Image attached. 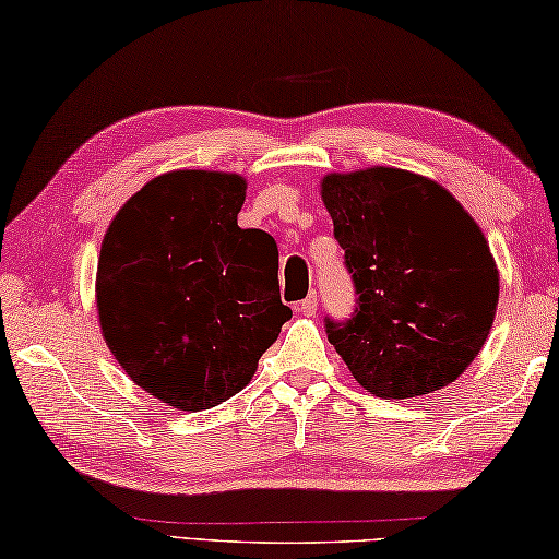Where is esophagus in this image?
I'll use <instances>...</instances> for the list:
<instances>
[{"mask_svg": "<svg viewBox=\"0 0 559 559\" xmlns=\"http://www.w3.org/2000/svg\"><path fill=\"white\" fill-rule=\"evenodd\" d=\"M297 312H301L305 317H312L317 312V292H309V297L299 301Z\"/></svg>", "mask_w": 559, "mask_h": 559, "instance_id": "obj_1", "label": "esophagus"}]
</instances>
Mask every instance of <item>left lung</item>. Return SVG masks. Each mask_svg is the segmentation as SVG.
Listing matches in <instances>:
<instances>
[{
  "label": "left lung",
  "instance_id": "1",
  "mask_svg": "<svg viewBox=\"0 0 559 559\" xmlns=\"http://www.w3.org/2000/svg\"><path fill=\"white\" fill-rule=\"evenodd\" d=\"M322 200L356 289L352 319L326 336L381 399L448 386L486 344L498 267L486 235L436 180L373 166L329 173Z\"/></svg>",
  "mask_w": 559,
  "mask_h": 559
}]
</instances>
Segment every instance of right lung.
<instances>
[{"mask_svg": "<svg viewBox=\"0 0 559 559\" xmlns=\"http://www.w3.org/2000/svg\"><path fill=\"white\" fill-rule=\"evenodd\" d=\"M245 190L237 173H163L100 242V334L135 386L178 411L242 391L292 317L277 242L237 225Z\"/></svg>", "mask_w": 559, "mask_h": 559, "instance_id": "right-lung-1", "label": "right lung"}]
</instances>
